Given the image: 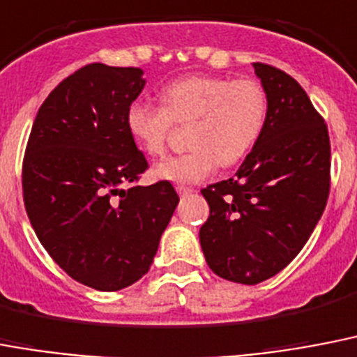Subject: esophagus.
Segmentation results:
<instances>
[{
	"label": "esophagus",
	"mask_w": 357,
	"mask_h": 357,
	"mask_svg": "<svg viewBox=\"0 0 357 357\" xmlns=\"http://www.w3.org/2000/svg\"><path fill=\"white\" fill-rule=\"evenodd\" d=\"M176 192H178V195L186 197V195H190V193H193V188L182 186V184H178V186H176Z\"/></svg>",
	"instance_id": "esophagus-1"
}]
</instances>
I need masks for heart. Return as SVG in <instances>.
<instances>
[{
  "mask_svg": "<svg viewBox=\"0 0 357 357\" xmlns=\"http://www.w3.org/2000/svg\"><path fill=\"white\" fill-rule=\"evenodd\" d=\"M162 102H132L127 129L139 149L160 158L175 125H190L184 155L171 156L155 167L160 181L190 184L212 175L215 167L239 162L264 132L269 101L256 79L186 75L162 90Z\"/></svg>",
  "mask_w": 357,
  "mask_h": 357,
  "instance_id": "obj_1",
  "label": "heart"
}]
</instances>
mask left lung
Here are the masks:
<instances>
[{
  "mask_svg": "<svg viewBox=\"0 0 357 357\" xmlns=\"http://www.w3.org/2000/svg\"><path fill=\"white\" fill-rule=\"evenodd\" d=\"M269 110L264 132L234 178L201 193L210 218L199 238L208 267L255 286L293 261L330 193V136L304 88L275 66L255 62Z\"/></svg>",
  "mask_w": 357,
  "mask_h": 357,
  "instance_id": "obj_1",
  "label": "left lung"
}]
</instances>
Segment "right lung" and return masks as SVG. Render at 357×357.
<instances>
[{"mask_svg":"<svg viewBox=\"0 0 357 357\" xmlns=\"http://www.w3.org/2000/svg\"><path fill=\"white\" fill-rule=\"evenodd\" d=\"M139 68L88 64L47 96L22 165L29 221L62 269L98 291L149 271L178 204L169 181L138 186L149 164L127 129Z\"/></svg>","mask_w":357,"mask_h":357,"instance_id":"right-lung-1","label":"right lung"}]
</instances>
